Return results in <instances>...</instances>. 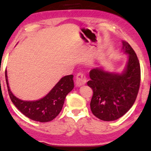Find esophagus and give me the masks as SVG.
<instances>
[{"label":"esophagus","instance_id":"obj_1","mask_svg":"<svg viewBox=\"0 0 151 151\" xmlns=\"http://www.w3.org/2000/svg\"><path fill=\"white\" fill-rule=\"evenodd\" d=\"M87 82V79H86L85 76L82 73H79L76 77V86L77 87H81V86L84 85Z\"/></svg>","mask_w":151,"mask_h":151}]
</instances>
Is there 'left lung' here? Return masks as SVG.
I'll return each instance as SVG.
<instances>
[{
  "mask_svg": "<svg viewBox=\"0 0 151 151\" xmlns=\"http://www.w3.org/2000/svg\"><path fill=\"white\" fill-rule=\"evenodd\" d=\"M122 43V52L128 55L122 72H109L103 66L89 72L87 84L93 89L91 110L104 121H113L125 115L133 105L140 87V67L136 54L128 43Z\"/></svg>",
  "mask_w": 151,
  "mask_h": 151,
  "instance_id": "8db88e82",
  "label": "left lung"
}]
</instances>
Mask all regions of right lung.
<instances>
[{
  "label": "right lung",
  "instance_id": "obj_1",
  "mask_svg": "<svg viewBox=\"0 0 151 151\" xmlns=\"http://www.w3.org/2000/svg\"><path fill=\"white\" fill-rule=\"evenodd\" d=\"M74 76L67 75L62 77L42 98L37 100L28 101L19 99L10 89L6 70V80L10 98L17 109L25 116L40 122H46L54 120L62 110L66 96L74 88Z\"/></svg>",
  "mask_w": 151,
  "mask_h": 151
}]
</instances>
